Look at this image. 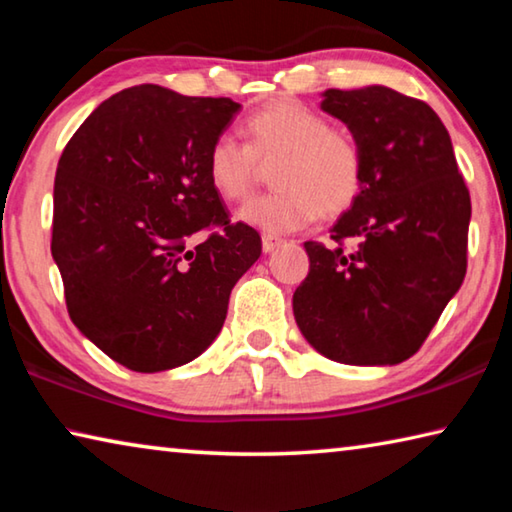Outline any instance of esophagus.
<instances>
[{"instance_id": "esophagus-1", "label": "esophagus", "mask_w": 512, "mask_h": 512, "mask_svg": "<svg viewBox=\"0 0 512 512\" xmlns=\"http://www.w3.org/2000/svg\"><path fill=\"white\" fill-rule=\"evenodd\" d=\"M277 246H282V239L280 237H273V235H264L262 237V250H264V253H273Z\"/></svg>"}]
</instances>
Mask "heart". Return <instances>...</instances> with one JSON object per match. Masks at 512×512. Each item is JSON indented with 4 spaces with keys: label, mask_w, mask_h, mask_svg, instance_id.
Here are the masks:
<instances>
[{
    "label": "heart",
    "mask_w": 512,
    "mask_h": 512,
    "mask_svg": "<svg viewBox=\"0 0 512 512\" xmlns=\"http://www.w3.org/2000/svg\"><path fill=\"white\" fill-rule=\"evenodd\" d=\"M248 144L219 135L207 149L205 171L216 194L239 201L253 187L257 160H275V192L237 212L241 223L266 232L300 230L318 212L336 216L352 207L363 187V153L350 133L329 128L320 112L280 99L244 121Z\"/></svg>",
    "instance_id": "heart-1"
}]
</instances>
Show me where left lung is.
I'll return each instance as SVG.
<instances>
[{
  "mask_svg": "<svg viewBox=\"0 0 512 512\" xmlns=\"http://www.w3.org/2000/svg\"><path fill=\"white\" fill-rule=\"evenodd\" d=\"M320 108L357 140L363 187L332 225L334 246L305 244L309 275L293 293V316L327 359L395 366L418 352L461 289L470 192L452 137L424 101L366 85L325 90ZM343 238L355 246L343 249Z\"/></svg>",
  "mask_w": 512,
  "mask_h": 512,
  "instance_id": "8db88e82",
  "label": "left lung"
}]
</instances>
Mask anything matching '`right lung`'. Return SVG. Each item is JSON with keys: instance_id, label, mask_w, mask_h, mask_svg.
I'll list each match as a JSON object with an SVG mask.
<instances>
[{"instance_id": "1", "label": "right lung", "mask_w": 512, "mask_h": 512, "mask_svg": "<svg viewBox=\"0 0 512 512\" xmlns=\"http://www.w3.org/2000/svg\"><path fill=\"white\" fill-rule=\"evenodd\" d=\"M239 110L225 97L135 85L92 110L60 155L51 257L69 318L128 370H171L210 348L232 287L262 255L205 171ZM210 224L222 232L196 245Z\"/></svg>"}]
</instances>
